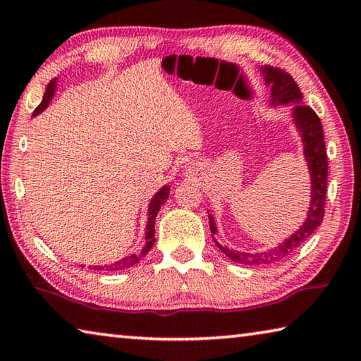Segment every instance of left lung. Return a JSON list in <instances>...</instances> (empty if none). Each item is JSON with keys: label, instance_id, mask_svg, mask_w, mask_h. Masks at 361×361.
<instances>
[{"label": "left lung", "instance_id": "left-lung-1", "mask_svg": "<svg viewBox=\"0 0 361 361\" xmlns=\"http://www.w3.org/2000/svg\"><path fill=\"white\" fill-rule=\"evenodd\" d=\"M259 73L264 78L266 85H271V106L288 105V103L293 105L291 118L296 126V130L301 135L304 145V159L310 175V205L307 210V216H305L304 223L299 226V229L293 232L288 239L279 243L277 247L266 250V252L247 253L239 252V250H229L228 247H223L215 239L218 248L229 259L245 266H262L282 261L312 235V232L322 224L323 215H325L328 181V159L325 140H323V127L319 116L315 114L312 108L304 105L301 90H299L295 79L288 73L279 68H272V66H261ZM209 221L212 234L215 235L216 224L215 218L210 213Z\"/></svg>", "mask_w": 361, "mask_h": 361}]
</instances>
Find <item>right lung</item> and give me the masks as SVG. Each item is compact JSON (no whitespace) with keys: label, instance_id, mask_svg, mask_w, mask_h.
<instances>
[{"label":"right lung","instance_id":"obj_1","mask_svg":"<svg viewBox=\"0 0 361 361\" xmlns=\"http://www.w3.org/2000/svg\"><path fill=\"white\" fill-rule=\"evenodd\" d=\"M59 78H54L51 82L47 84L46 87V92H44V97H42V102L38 105V108L35 109L33 111V116H38L41 114L44 109L49 106V103L52 102L54 99V94H56L57 90V82ZM169 192H170V186L166 185L162 186L159 191L152 195L151 202L148 205V223H146V234H145V247L142 248V252L140 253H133V255H129L126 256V258H122L119 261L113 262V264H106V266H94L90 269H95V271H108V272H118V271H122V269H129L132 266H135L137 262L142 261V258H145L146 253L149 252L151 247L154 245V224H156V216L159 210H161L162 204L166 202V200L169 199Z\"/></svg>","mask_w":361,"mask_h":361}]
</instances>
